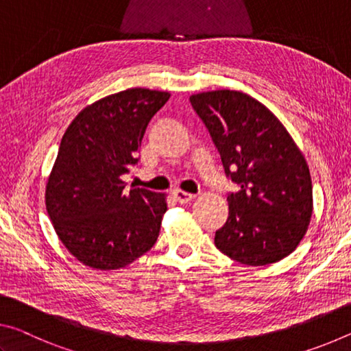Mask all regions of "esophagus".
<instances>
[{
    "label": "esophagus",
    "mask_w": 351,
    "mask_h": 351,
    "mask_svg": "<svg viewBox=\"0 0 351 351\" xmlns=\"http://www.w3.org/2000/svg\"><path fill=\"white\" fill-rule=\"evenodd\" d=\"M174 197H176L177 202L188 204V202H191V200H193L194 197H196V194L182 191V189H176V191H174Z\"/></svg>",
    "instance_id": "34e87169"
}]
</instances>
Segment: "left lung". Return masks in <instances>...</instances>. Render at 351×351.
I'll use <instances>...</instances> for the list:
<instances>
[{
    "mask_svg": "<svg viewBox=\"0 0 351 351\" xmlns=\"http://www.w3.org/2000/svg\"><path fill=\"white\" fill-rule=\"evenodd\" d=\"M205 123L226 174L239 189L227 197L228 219L216 232L223 255L245 266L288 256L313 216L306 160L280 119L254 97L234 90L189 96Z\"/></svg>",
    "mask_w": 351,
    "mask_h": 351,
    "instance_id": "1",
    "label": "left lung"
}]
</instances>
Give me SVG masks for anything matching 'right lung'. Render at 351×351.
I'll use <instances>...</instances> for the list:
<instances>
[{"mask_svg":"<svg viewBox=\"0 0 351 351\" xmlns=\"http://www.w3.org/2000/svg\"><path fill=\"white\" fill-rule=\"evenodd\" d=\"M168 91L128 88L84 108L62 136L45 204L57 237L85 266L117 271L152 249L165 193L125 188L123 176Z\"/></svg>","mask_w":351,"mask_h":351,"instance_id":"add662e5","label":"right lung"}]
</instances>
